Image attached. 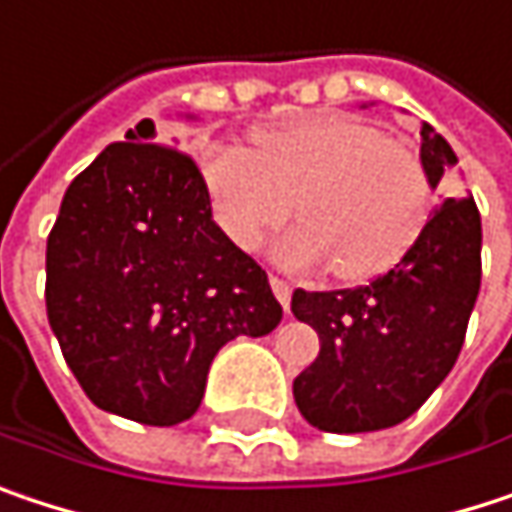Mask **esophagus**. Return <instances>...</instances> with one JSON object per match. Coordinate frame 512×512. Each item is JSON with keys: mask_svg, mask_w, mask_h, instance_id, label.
<instances>
[{"mask_svg": "<svg viewBox=\"0 0 512 512\" xmlns=\"http://www.w3.org/2000/svg\"><path fill=\"white\" fill-rule=\"evenodd\" d=\"M271 288H274L277 300L283 303V309H288V303H291V286H288L286 280H280V277H271Z\"/></svg>", "mask_w": 512, "mask_h": 512, "instance_id": "obj_1", "label": "esophagus"}]
</instances>
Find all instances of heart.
Wrapping results in <instances>:
<instances>
[{
    "label": "heart",
    "mask_w": 512,
    "mask_h": 512,
    "mask_svg": "<svg viewBox=\"0 0 512 512\" xmlns=\"http://www.w3.org/2000/svg\"><path fill=\"white\" fill-rule=\"evenodd\" d=\"M200 173L232 244L256 250L294 200L303 221L274 244V256L288 268L333 262L348 283L392 271L416 247L433 209L424 161L339 111L262 129L250 150L206 144Z\"/></svg>",
    "instance_id": "heart-1"
}]
</instances>
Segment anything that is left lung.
<instances>
[{"label":"left lung","mask_w":512,"mask_h":512,"mask_svg":"<svg viewBox=\"0 0 512 512\" xmlns=\"http://www.w3.org/2000/svg\"><path fill=\"white\" fill-rule=\"evenodd\" d=\"M421 161L436 188L457 153L421 123ZM480 291V215L472 197H448L416 247L383 277L342 291L291 297L321 351L294 377V404L327 433H368L410 418L454 368Z\"/></svg>","instance_id":"obj_1"}]
</instances>
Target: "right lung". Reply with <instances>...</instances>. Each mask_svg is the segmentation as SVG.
Wrapping results in <instances>:
<instances>
[{"instance_id": "obj_1", "label": "right lung", "mask_w": 512, "mask_h": 512, "mask_svg": "<svg viewBox=\"0 0 512 512\" xmlns=\"http://www.w3.org/2000/svg\"><path fill=\"white\" fill-rule=\"evenodd\" d=\"M153 141L141 120L70 182L46 241V315L99 410L170 427L197 413L226 342L268 336L283 306L215 224L197 164Z\"/></svg>"}]
</instances>
